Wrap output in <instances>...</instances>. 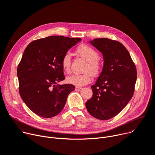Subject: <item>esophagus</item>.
I'll return each instance as SVG.
<instances>
[{
	"mask_svg": "<svg viewBox=\"0 0 155 155\" xmlns=\"http://www.w3.org/2000/svg\"><path fill=\"white\" fill-rule=\"evenodd\" d=\"M75 90H78V91H81V90H83V88H81V87H76L75 88Z\"/></svg>",
	"mask_w": 155,
	"mask_h": 155,
	"instance_id": "34e87169",
	"label": "esophagus"
}]
</instances>
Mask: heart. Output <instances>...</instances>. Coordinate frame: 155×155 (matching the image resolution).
Segmentation results:
<instances>
[{
    "label": "heart",
    "mask_w": 155,
    "mask_h": 155,
    "mask_svg": "<svg viewBox=\"0 0 155 155\" xmlns=\"http://www.w3.org/2000/svg\"><path fill=\"white\" fill-rule=\"evenodd\" d=\"M77 53L88 61L86 71L88 72L83 74H73L67 77V83L74 85L76 87H83L90 83L91 74H98L101 67V64L98 59L99 54L98 51L90 46L82 44L78 46L76 50ZM61 67L64 71L69 72L71 66V55L68 53L65 54L61 59Z\"/></svg>",
    "instance_id": "obj_1"
}]
</instances>
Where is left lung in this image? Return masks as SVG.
Returning <instances> with one entry per match:
<instances>
[{
    "instance_id": "obj_1",
    "label": "left lung",
    "mask_w": 155,
    "mask_h": 155,
    "mask_svg": "<svg viewBox=\"0 0 155 155\" xmlns=\"http://www.w3.org/2000/svg\"><path fill=\"white\" fill-rule=\"evenodd\" d=\"M89 42L102 54L104 61L85 105L91 116L106 120L117 115L132 98L137 68L127 49L118 41L100 38Z\"/></svg>"
}]
</instances>
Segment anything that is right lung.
<instances>
[{"instance_id": "right-lung-1", "label": "right lung", "mask_w": 155, "mask_h": 155, "mask_svg": "<svg viewBox=\"0 0 155 155\" xmlns=\"http://www.w3.org/2000/svg\"><path fill=\"white\" fill-rule=\"evenodd\" d=\"M81 39L50 36L30 43L17 67L19 94L25 105L44 118L56 116L63 110L71 84H57L65 79L61 59Z\"/></svg>"}]
</instances>
